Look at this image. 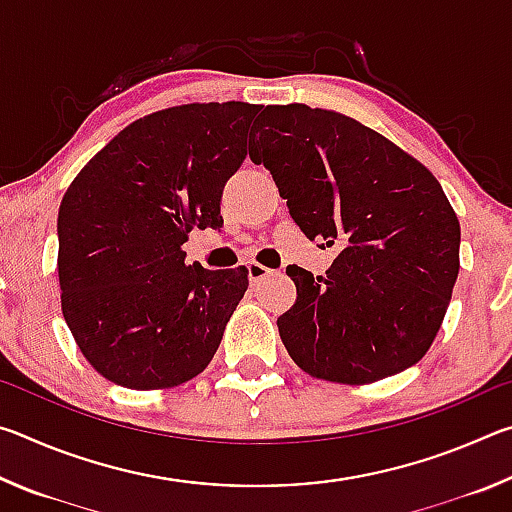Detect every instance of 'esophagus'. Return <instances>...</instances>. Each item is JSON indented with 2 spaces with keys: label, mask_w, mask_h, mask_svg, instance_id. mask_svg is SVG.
I'll return each instance as SVG.
<instances>
[{
  "label": "esophagus",
  "mask_w": 512,
  "mask_h": 512,
  "mask_svg": "<svg viewBox=\"0 0 512 512\" xmlns=\"http://www.w3.org/2000/svg\"><path fill=\"white\" fill-rule=\"evenodd\" d=\"M246 268H248V280L250 282H259V280H264V277L271 275V268H266L264 264H259V262H248Z\"/></svg>",
  "instance_id": "1"
}]
</instances>
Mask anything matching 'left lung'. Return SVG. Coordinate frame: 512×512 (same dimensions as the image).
Instances as JSON below:
<instances>
[{
  "label": "left lung",
  "mask_w": 512,
  "mask_h": 512,
  "mask_svg": "<svg viewBox=\"0 0 512 512\" xmlns=\"http://www.w3.org/2000/svg\"><path fill=\"white\" fill-rule=\"evenodd\" d=\"M250 160L271 171L291 219L339 248L327 277L289 266L284 348L316 379L370 384L418 363L458 277L461 225L433 173L384 135L305 103L266 106Z\"/></svg>",
  "instance_id": "left-lung-1"
}]
</instances>
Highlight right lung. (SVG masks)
Wrapping results in <instances>:
<instances>
[{"instance_id":"right-lung-1","label":"right lung","mask_w":512,"mask_h":512,"mask_svg":"<svg viewBox=\"0 0 512 512\" xmlns=\"http://www.w3.org/2000/svg\"><path fill=\"white\" fill-rule=\"evenodd\" d=\"M259 106L187 103L133 121L85 164L58 210L65 323L90 366L133 391L207 368L248 289L244 266L185 264L192 228H221Z\"/></svg>"}]
</instances>
